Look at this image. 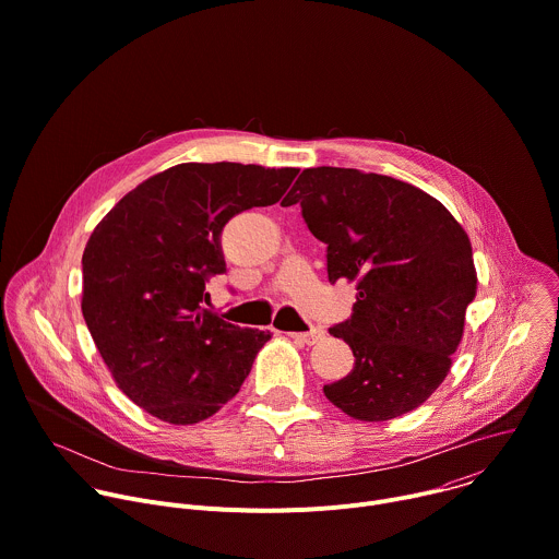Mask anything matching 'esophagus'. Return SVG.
Instances as JSON below:
<instances>
[{
	"mask_svg": "<svg viewBox=\"0 0 559 559\" xmlns=\"http://www.w3.org/2000/svg\"><path fill=\"white\" fill-rule=\"evenodd\" d=\"M294 340H300L305 344H316L324 337V331L322 329H311V331H305V333H289Z\"/></svg>",
	"mask_w": 559,
	"mask_h": 559,
	"instance_id": "obj_1",
	"label": "esophagus"
}]
</instances>
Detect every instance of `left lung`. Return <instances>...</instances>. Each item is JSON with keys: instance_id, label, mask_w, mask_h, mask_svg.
<instances>
[{"instance_id": "1", "label": "left lung", "mask_w": 559, "mask_h": 559, "mask_svg": "<svg viewBox=\"0 0 559 559\" xmlns=\"http://www.w3.org/2000/svg\"><path fill=\"white\" fill-rule=\"evenodd\" d=\"M300 204L326 243V274L355 283L348 320L329 329L353 370L322 391L359 421L419 408L445 380L476 296L472 243L450 211L413 183L357 168H305L283 206Z\"/></svg>"}]
</instances>
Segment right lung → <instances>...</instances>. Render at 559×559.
<instances>
[{
  "label": "right lung",
  "instance_id": "right-lung-1",
  "mask_svg": "<svg viewBox=\"0 0 559 559\" xmlns=\"http://www.w3.org/2000/svg\"><path fill=\"white\" fill-rule=\"evenodd\" d=\"M298 168L186 162L144 179L94 228L83 252V318L118 389L148 415L193 426L228 404L270 331L202 307L226 272L222 230L276 204Z\"/></svg>",
  "mask_w": 559,
  "mask_h": 559
}]
</instances>
